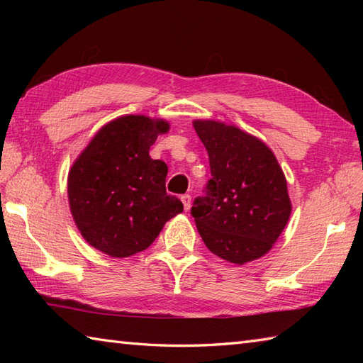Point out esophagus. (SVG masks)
Returning <instances> with one entry per match:
<instances>
[{
  "label": "esophagus",
  "mask_w": 363,
  "mask_h": 363,
  "mask_svg": "<svg viewBox=\"0 0 363 363\" xmlns=\"http://www.w3.org/2000/svg\"><path fill=\"white\" fill-rule=\"evenodd\" d=\"M181 201H182V204H184V209L189 211L190 207H191V196L187 195V194L182 195V196H181Z\"/></svg>",
  "instance_id": "1"
}]
</instances>
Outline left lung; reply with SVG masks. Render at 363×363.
I'll return each mask as SVG.
<instances>
[{
  "instance_id": "obj_1",
  "label": "left lung",
  "mask_w": 363,
  "mask_h": 363,
  "mask_svg": "<svg viewBox=\"0 0 363 363\" xmlns=\"http://www.w3.org/2000/svg\"><path fill=\"white\" fill-rule=\"evenodd\" d=\"M212 177L191 207L198 233L215 256L243 265L272 250L290 218L287 181L273 151L248 133L195 120Z\"/></svg>"
}]
</instances>
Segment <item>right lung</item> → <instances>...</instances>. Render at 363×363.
<instances>
[{"instance_id":"obj_1","label":"right lung","mask_w":363,"mask_h":363,"mask_svg":"<svg viewBox=\"0 0 363 363\" xmlns=\"http://www.w3.org/2000/svg\"><path fill=\"white\" fill-rule=\"evenodd\" d=\"M169 125L125 115L98 130L68 173V201L86 240L111 257H129L156 240L184 206L167 194L165 162L151 145Z\"/></svg>"}]
</instances>
